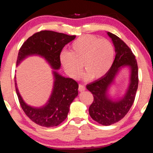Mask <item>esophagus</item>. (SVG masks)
<instances>
[{"label":"esophagus","instance_id":"1","mask_svg":"<svg viewBox=\"0 0 153 153\" xmlns=\"http://www.w3.org/2000/svg\"><path fill=\"white\" fill-rule=\"evenodd\" d=\"M85 90V88L83 85H81V84H79V91L80 92H82V91H84Z\"/></svg>","mask_w":153,"mask_h":153}]
</instances>
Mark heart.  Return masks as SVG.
Masks as SVG:
<instances>
[{
  "mask_svg": "<svg viewBox=\"0 0 153 153\" xmlns=\"http://www.w3.org/2000/svg\"><path fill=\"white\" fill-rule=\"evenodd\" d=\"M114 55V46L108 39L84 35L73 42L71 51L60 52V61L71 78L76 79L81 76L83 64L87 78L99 79L111 70Z\"/></svg>",
  "mask_w": 153,
  "mask_h": 153,
  "instance_id": "obj_1",
  "label": "heart"
}]
</instances>
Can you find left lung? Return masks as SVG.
Instances as JSON below:
<instances>
[{"mask_svg":"<svg viewBox=\"0 0 153 153\" xmlns=\"http://www.w3.org/2000/svg\"><path fill=\"white\" fill-rule=\"evenodd\" d=\"M115 47L116 57L111 70L105 76L89 83L86 88L93 94L94 100L89 107V114L94 120L102 125L114 124L124 118L134 102L139 84L137 60L128 46L116 35L107 32ZM128 66L131 70L130 83L122 98L113 100L108 90L119 71Z\"/></svg>","mask_w":153,"mask_h":153,"instance_id":"1","label":"left lung"}]
</instances>
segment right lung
<instances>
[{
  "label": "right lung",
  "instance_id": "1",
  "mask_svg": "<svg viewBox=\"0 0 153 153\" xmlns=\"http://www.w3.org/2000/svg\"><path fill=\"white\" fill-rule=\"evenodd\" d=\"M75 37V35L42 30L29 37L19 51L16 65L28 56L36 55L45 58L53 69V90L48 102L41 107L29 106L24 101L14 80L16 95L23 111L33 122L42 127H56L63 122L68 116L71 103L78 95L79 85L76 81L71 78H65L57 72L61 65L60 52Z\"/></svg>",
  "mask_w": 153,
  "mask_h": 153
}]
</instances>
